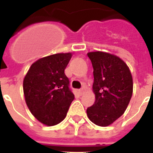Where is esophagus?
I'll return each mask as SVG.
<instances>
[{
  "label": "esophagus",
  "mask_w": 153,
  "mask_h": 153,
  "mask_svg": "<svg viewBox=\"0 0 153 153\" xmlns=\"http://www.w3.org/2000/svg\"><path fill=\"white\" fill-rule=\"evenodd\" d=\"M84 91H85V88L83 87L82 88H81V89H79V94H83L84 93Z\"/></svg>",
  "instance_id": "34e87169"
}]
</instances>
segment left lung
<instances>
[{"instance_id":"obj_1","label":"left lung","mask_w":153,"mask_h":153,"mask_svg":"<svg viewBox=\"0 0 153 153\" xmlns=\"http://www.w3.org/2000/svg\"><path fill=\"white\" fill-rule=\"evenodd\" d=\"M94 68L93 92L95 102L87 108L94 124L108 127L121 117L128 106L133 90L128 66L117 55L103 51L88 52Z\"/></svg>"}]
</instances>
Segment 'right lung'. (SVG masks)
Listing matches in <instances>:
<instances>
[{"instance_id":"right-lung-1","label":"right lung","mask_w":153,"mask_h":153,"mask_svg":"<svg viewBox=\"0 0 153 153\" xmlns=\"http://www.w3.org/2000/svg\"><path fill=\"white\" fill-rule=\"evenodd\" d=\"M72 53H58L34 62L23 80L26 105L34 117L46 126L65 118L74 99L65 74Z\"/></svg>"}]
</instances>
